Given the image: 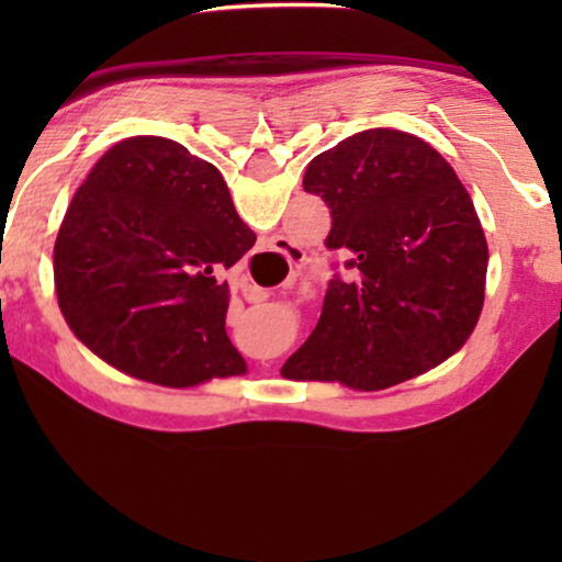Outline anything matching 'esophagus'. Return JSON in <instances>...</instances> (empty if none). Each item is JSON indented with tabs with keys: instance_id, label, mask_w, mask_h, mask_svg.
Listing matches in <instances>:
<instances>
[{
	"instance_id": "1",
	"label": "esophagus",
	"mask_w": 562,
	"mask_h": 562,
	"mask_svg": "<svg viewBox=\"0 0 562 562\" xmlns=\"http://www.w3.org/2000/svg\"><path fill=\"white\" fill-rule=\"evenodd\" d=\"M273 250H279L281 256H286L289 260H291V266H296L299 260H302V252H299L294 245L291 243H286V240H273ZM296 276H299V271H294V268H291V273L286 276V283H291V281H296ZM260 299H266V294L263 291H256V294H252V302H260Z\"/></svg>"
}]
</instances>
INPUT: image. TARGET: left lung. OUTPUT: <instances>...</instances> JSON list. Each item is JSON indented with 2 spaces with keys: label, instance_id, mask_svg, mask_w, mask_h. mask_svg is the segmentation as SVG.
<instances>
[{
  "label": "left lung",
  "instance_id": "8db88e82",
  "mask_svg": "<svg viewBox=\"0 0 562 562\" xmlns=\"http://www.w3.org/2000/svg\"><path fill=\"white\" fill-rule=\"evenodd\" d=\"M304 191L329 206L325 245L348 258L350 276L329 279L283 379L373 391L452 356L479 322L488 248L448 160L409 133L366 130L319 153Z\"/></svg>",
  "mask_w": 562,
  "mask_h": 562
}]
</instances>
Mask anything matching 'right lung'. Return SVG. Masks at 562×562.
I'll return each mask as SVG.
<instances>
[{
	"instance_id": "1",
	"label": "right lung",
	"mask_w": 562,
	"mask_h": 562,
	"mask_svg": "<svg viewBox=\"0 0 562 562\" xmlns=\"http://www.w3.org/2000/svg\"><path fill=\"white\" fill-rule=\"evenodd\" d=\"M256 245L217 168L127 137L76 191L53 248L58 306L99 358L160 386L245 373L222 271Z\"/></svg>"
}]
</instances>
